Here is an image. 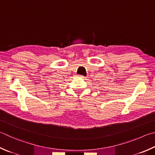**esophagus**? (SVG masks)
Segmentation results:
<instances>
[{
    "label": "esophagus",
    "mask_w": 155,
    "mask_h": 155,
    "mask_svg": "<svg viewBox=\"0 0 155 155\" xmlns=\"http://www.w3.org/2000/svg\"><path fill=\"white\" fill-rule=\"evenodd\" d=\"M77 77H78V78H83V79H84V78H85V77L83 75H78Z\"/></svg>",
    "instance_id": "obj_1"
}]
</instances>
